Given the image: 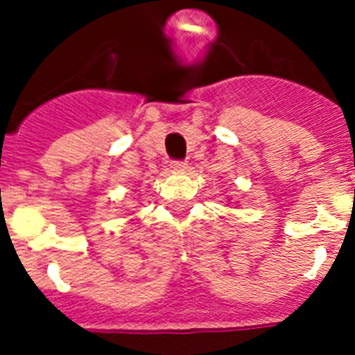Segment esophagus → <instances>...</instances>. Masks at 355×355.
Here are the masks:
<instances>
[{
	"mask_svg": "<svg viewBox=\"0 0 355 355\" xmlns=\"http://www.w3.org/2000/svg\"><path fill=\"white\" fill-rule=\"evenodd\" d=\"M171 168L174 172H184L188 168V163L187 162H181V159H175V162L171 163Z\"/></svg>",
	"mask_w": 355,
	"mask_h": 355,
	"instance_id": "esophagus-1",
	"label": "esophagus"
}]
</instances>
